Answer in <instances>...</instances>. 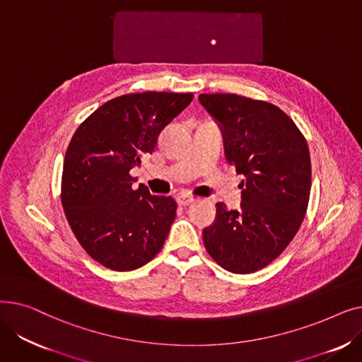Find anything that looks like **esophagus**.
Wrapping results in <instances>:
<instances>
[{"instance_id": "obj_1", "label": "esophagus", "mask_w": 362, "mask_h": 362, "mask_svg": "<svg viewBox=\"0 0 362 362\" xmlns=\"http://www.w3.org/2000/svg\"><path fill=\"white\" fill-rule=\"evenodd\" d=\"M194 201H195L194 197L186 195V194H182V195L177 197V204H179V205H183V206H186V205H189V204H192Z\"/></svg>"}]
</instances>
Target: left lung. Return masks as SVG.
<instances>
[{"mask_svg":"<svg viewBox=\"0 0 362 362\" xmlns=\"http://www.w3.org/2000/svg\"><path fill=\"white\" fill-rule=\"evenodd\" d=\"M199 103L221 126L227 163L245 176L239 210L216 204V220L202 232L205 250L224 270L250 274L286 250L305 217L308 144L288 114L267 101L201 93Z\"/></svg>","mask_w":362,"mask_h":362,"instance_id":"left-lung-1","label":"left lung"}]
</instances>
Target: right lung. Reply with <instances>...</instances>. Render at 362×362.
Segmentation results:
<instances>
[{
    "label": "right lung",
    "instance_id": "obj_1",
    "mask_svg": "<svg viewBox=\"0 0 362 362\" xmlns=\"http://www.w3.org/2000/svg\"><path fill=\"white\" fill-rule=\"evenodd\" d=\"M194 93L142 92L112 98L76 129L67 146L62 204L70 229L90 258L114 272L154 258L175 221L171 197L133 189L130 170L152 154L161 130Z\"/></svg>",
    "mask_w": 362,
    "mask_h": 362
}]
</instances>
